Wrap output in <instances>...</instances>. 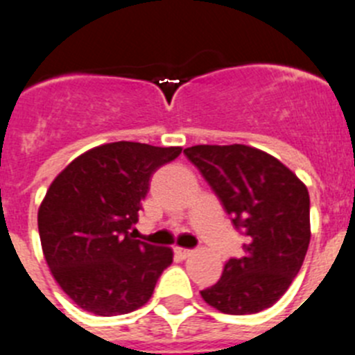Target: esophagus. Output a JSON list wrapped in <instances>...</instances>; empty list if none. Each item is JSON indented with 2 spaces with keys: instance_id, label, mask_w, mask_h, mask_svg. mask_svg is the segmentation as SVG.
<instances>
[{
  "instance_id": "34e87169",
  "label": "esophagus",
  "mask_w": 355,
  "mask_h": 355,
  "mask_svg": "<svg viewBox=\"0 0 355 355\" xmlns=\"http://www.w3.org/2000/svg\"><path fill=\"white\" fill-rule=\"evenodd\" d=\"M175 256L180 257V259H187L189 256H193V250H189V248H182V247H175Z\"/></svg>"
}]
</instances>
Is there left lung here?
I'll use <instances>...</instances> for the list:
<instances>
[{"instance_id": "8db88e82", "label": "left lung", "mask_w": 355, "mask_h": 355, "mask_svg": "<svg viewBox=\"0 0 355 355\" xmlns=\"http://www.w3.org/2000/svg\"><path fill=\"white\" fill-rule=\"evenodd\" d=\"M184 154L245 236L243 257L226 261L220 280L201 291V297L230 315L273 306L301 270L310 245L306 185L277 157L248 145H194Z\"/></svg>"}]
</instances>
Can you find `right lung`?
<instances>
[{
  "label": "right lung",
  "instance_id": "add662e5",
  "mask_svg": "<svg viewBox=\"0 0 355 355\" xmlns=\"http://www.w3.org/2000/svg\"><path fill=\"white\" fill-rule=\"evenodd\" d=\"M180 152L114 141L75 157L52 180L38 208L40 241L52 277L78 308L122 315L152 297L173 250L135 240L129 230L154 171Z\"/></svg>",
  "mask_w": 355,
  "mask_h": 355
}]
</instances>
